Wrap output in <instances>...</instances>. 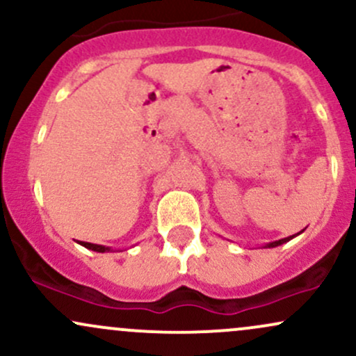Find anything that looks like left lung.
Returning <instances> with one entry per match:
<instances>
[{
    "instance_id": "1",
    "label": "left lung",
    "mask_w": 356,
    "mask_h": 356,
    "mask_svg": "<svg viewBox=\"0 0 356 356\" xmlns=\"http://www.w3.org/2000/svg\"><path fill=\"white\" fill-rule=\"evenodd\" d=\"M293 238H295V236H289V238H284V239L275 241V243L268 244V248H276V246H280V244H283V243H286V241H289V239H293Z\"/></svg>"
}]
</instances>
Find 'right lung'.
<instances>
[{
  "instance_id": "right-lung-1",
  "label": "right lung",
  "mask_w": 356,
  "mask_h": 356,
  "mask_svg": "<svg viewBox=\"0 0 356 356\" xmlns=\"http://www.w3.org/2000/svg\"><path fill=\"white\" fill-rule=\"evenodd\" d=\"M80 244H81V246H85V248L92 249V251H97V252H105V251H110V249H108V248H105V246H99V244H92V243H83V241H80Z\"/></svg>"
}]
</instances>
